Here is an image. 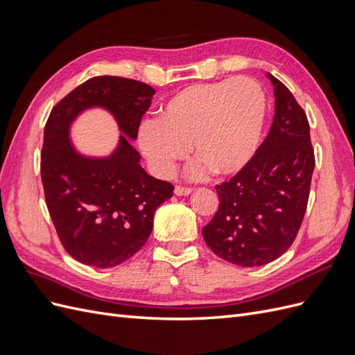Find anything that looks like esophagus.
I'll list each match as a JSON object with an SVG mask.
<instances>
[{"label":"esophagus","mask_w":355,"mask_h":355,"mask_svg":"<svg viewBox=\"0 0 355 355\" xmlns=\"http://www.w3.org/2000/svg\"><path fill=\"white\" fill-rule=\"evenodd\" d=\"M191 191H192L191 188L176 187V188H175V194H176V196H179V197H180V196H189V194H191Z\"/></svg>","instance_id":"obj_1"}]
</instances>
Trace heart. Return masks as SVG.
Returning a JSON list of instances; mask_svg holds the SVG:
<instances>
[{
  "mask_svg": "<svg viewBox=\"0 0 355 355\" xmlns=\"http://www.w3.org/2000/svg\"><path fill=\"white\" fill-rule=\"evenodd\" d=\"M266 115L265 93L249 78L188 85L158 110L137 133L142 155L155 175L167 178L188 154L189 175H237L254 157Z\"/></svg>",
  "mask_w": 355,
  "mask_h": 355,
  "instance_id": "obj_1",
  "label": "heart"
}]
</instances>
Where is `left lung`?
<instances>
[{"label": "left lung", "mask_w": 355, "mask_h": 355, "mask_svg": "<svg viewBox=\"0 0 355 355\" xmlns=\"http://www.w3.org/2000/svg\"><path fill=\"white\" fill-rule=\"evenodd\" d=\"M266 77L275 96L271 130L250 163L216 187L219 209L202 228L214 254L247 268L270 263L292 245L315 167L306 114L280 80Z\"/></svg>", "instance_id": "8db88e82"}]
</instances>
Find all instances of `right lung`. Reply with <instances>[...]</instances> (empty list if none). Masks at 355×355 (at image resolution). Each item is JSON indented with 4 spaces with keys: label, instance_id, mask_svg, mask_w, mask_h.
Returning <instances> with one entry per match:
<instances>
[{
    "label": "right lung",
    "instance_id": "right-lung-1",
    "mask_svg": "<svg viewBox=\"0 0 355 355\" xmlns=\"http://www.w3.org/2000/svg\"><path fill=\"white\" fill-rule=\"evenodd\" d=\"M155 90L121 77H94L51 110L44 127L41 180L50 218L65 250L81 263L112 268L141 250L151 235L155 210L173 185L149 176L132 146ZM92 107L108 110L122 132L105 157L81 155L70 127Z\"/></svg>",
    "mask_w": 355,
    "mask_h": 355
}]
</instances>
